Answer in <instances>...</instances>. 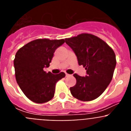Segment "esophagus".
Returning a JSON list of instances; mask_svg holds the SVG:
<instances>
[{"instance_id":"obj_1","label":"esophagus","mask_w":131,"mask_h":131,"mask_svg":"<svg viewBox=\"0 0 131 131\" xmlns=\"http://www.w3.org/2000/svg\"><path fill=\"white\" fill-rule=\"evenodd\" d=\"M70 75L69 74H68V73H66V77H69V76Z\"/></svg>"}]
</instances>
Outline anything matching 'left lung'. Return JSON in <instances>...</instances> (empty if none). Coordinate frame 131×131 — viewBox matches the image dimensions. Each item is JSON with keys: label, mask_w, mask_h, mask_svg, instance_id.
Listing matches in <instances>:
<instances>
[{"label": "left lung", "mask_w": 131, "mask_h": 131, "mask_svg": "<svg viewBox=\"0 0 131 131\" xmlns=\"http://www.w3.org/2000/svg\"><path fill=\"white\" fill-rule=\"evenodd\" d=\"M65 40L77 56L79 65L85 68L87 74L85 77L74 74L77 82L70 88L71 94L81 101L94 100L104 92L112 81L116 66L115 53L104 40L89 33Z\"/></svg>", "instance_id": "obj_1"}]
</instances>
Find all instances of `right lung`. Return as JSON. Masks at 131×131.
<instances>
[{
    "instance_id": "1",
    "label": "right lung",
    "mask_w": 131,
    "mask_h": 131,
    "mask_svg": "<svg viewBox=\"0 0 131 131\" xmlns=\"http://www.w3.org/2000/svg\"><path fill=\"white\" fill-rule=\"evenodd\" d=\"M65 42L64 39H36L19 48L16 52L14 65L17 83L30 100L38 104L47 102L54 96L56 84L66 76L47 73L58 47Z\"/></svg>"
}]
</instances>
